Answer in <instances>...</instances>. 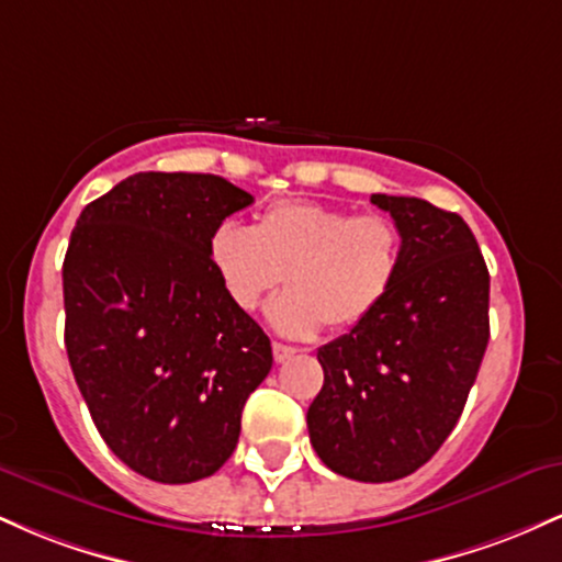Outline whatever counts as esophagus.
<instances>
[{
    "label": "esophagus",
    "instance_id": "1",
    "mask_svg": "<svg viewBox=\"0 0 562 562\" xmlns=\"http://www.w3.org/2000/svg\"><path fill=\"white\" fill-rule=\"evenodd\" d=\"M295 351H299V348L285 346V344H277V340L272 344V353H274V362L277 364H282V362H288V359H293Z\"/></svg>",
    "mask_w": 562,
    "mask_h": 562
}]
</instances>
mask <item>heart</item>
<instances>
[{"label":"heart","mask_w":562,"mask_h":562,"mask_svg":"<svg viewBox=\"0 0 562 562\" xmlns=\"http://www.w3.org/2000/svg\"><path fill=\"white\" fill-rule=\"evenodd\" d=\"M205 254L224 295L243 312H254L285 274L288 290L267 317L277 333L306 340L325 325L351 330L383 306L402 272L404 240L391 216L282 200L261 211L254 229L222 218Z\"/></svg>","instance_id":"1"}]
</instances>
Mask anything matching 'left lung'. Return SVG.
<instances>
[{
	"label": "left lung",
	"instance_id": "obj_1",
	"mask_svg": "<svg viewBox=\"0 0 562 562\" xmlns=\"http://www.w3.org/2000/svg\"><path fill=\"white\" fill-rule=\"evenodd\" d=\"M402 229L396 288L317 359L325 385L308 438L333 473L398 481L441 449L488 344V269L462 216L420 198L372 195Z\"/></svg>",
	"mask_w": 562,
	"mask_h": 562
}]
</instances>
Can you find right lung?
Returning a JSON list of instances; mask_svg holds the SVG:
<instances>
[{"label": "right lung", "instance_id": "1", "mask_svg": "<svg viewBox=\"0 0 562 562\" xmlns=\"http://www.w3.org/2000/svg\"><path fill=\"white\" fill-rule=\"evenodd\" d=\"M254 203L214 173L139 171L92 200L63 261L66 351L105 443L158 483L214 475L237 447L272 344L205 254Z\"/></svg>", "mask_w": 562, "mask_h": 562}]
</instances>
